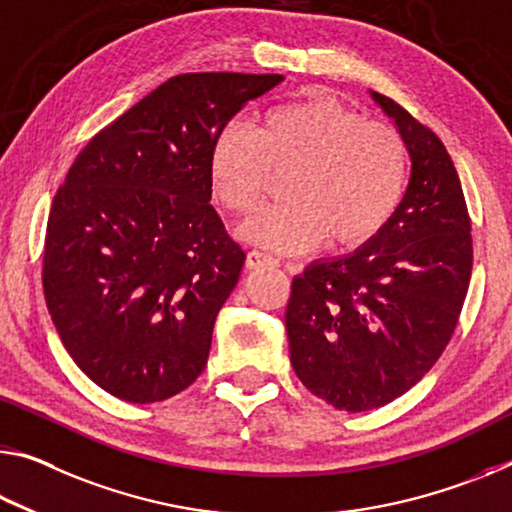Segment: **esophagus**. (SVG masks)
Here are the masks:
<instances>
[{"mask_svg": "<svg viewBox=\"0 0 512 512\" xmlns=\"http://www.w3.org/2000/svg\"><path fill=\"white\" fill-rule=\"evenodd\" d=\"M264 264H278V259L269 253H262V250H250L248 257H246V266L248 269H257V266H264Z\"/></svg>", "mask_w": 512, "mask_h": 512, "instance_id": "34e87169", "label": "esophagus"}]
</instances>
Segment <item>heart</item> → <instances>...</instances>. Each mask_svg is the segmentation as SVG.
Masks as SVG:
<instances>
[{
    "label": "heart",
    "instance_id": "obj_1",
    "mask_svg": "<svg viewBox=\"0 0 512 512\" xmlns=\"http://www.w3.org/2000/svg\"><path fill=\"white\" fill-rule=\"evenodd\" d=\"M275 175H285L282 202L264 207L239 227L257 246L307 253L328 237L348 248L383 230L401 205L408 150L401 134L328 95L275 104L257 132L232 125L209 154L214 198L232 214L259 205Z\"/></svg>",
    "mask_w": 512,
    "mask_h": 512
}]
</instances>
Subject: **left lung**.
I'll return each instance as SVG.
<instances>
[{
    "label": "left lung",
    "mask_w": 512,
    "mask_h": 512,
    "mask_svg": "<svg viewBox=\"0 0 512 512\" xmlns=\"http://www.w3.org/2000/svg\"><path fill=\"white\" fill-rule=\"evenodd\" d=\"M369 95L408 148V189L376 237L296 275L285 314L300 383L346 412L387 405L424 378L472 275V223L449 152L399 104Z\"/></svg>",
    "instance_id": "obj_1"
}]
</instances>
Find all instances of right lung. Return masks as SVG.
<instances>
[{"instance_id":"right-lung-1","label":"right lung","mask_w":512,"mask_h":512,"mask_svg":"<svg viewBox=\"0 0 512 512\" xmlns=\"http://www.w3.org/2000/svg\"><path fill=\"white\" fill-rule=\"evenodd\" d=\"M282 75L170 77L79 152L47 221L43 287L63 346L127 403L180 394L205 369L246 253L209 205L225 125Z\"/></svg>"}]
</instances>
